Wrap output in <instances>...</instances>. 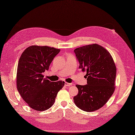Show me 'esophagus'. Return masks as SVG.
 <instances>
[{
	"instance_id": "obj_1",
	"label": "esophagus",
	"mask_w": 135,
	"mask_h": 135,
	"mask_svg": "<svg viewBox=\"0 0 135 135\" xmlns=\"http://www.w3.org/2000/svg\"><path fill=\"white\" fill-rule=\"evenodd\" d=\"M72 84H70V83H68V82H65V85L66 86H70L72 85Z\"/></svg>"
}]
</instances>
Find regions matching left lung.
I'll return each instance as SVG.
<instances>
[{
    "instance_id": "1",
    "label": "left lung",
    "mask_w": 135,
    "mask_h": 135,
    "mask_svg": "<svg viewBox=\"0 0 135 135\" xmlns=\"http://www.w3.org/2000/svg\"><path fill=\"white\" fill-rule=\"evenodd\" d=\"M79 68L86 71L87 85H76L78 94L74 97L75 105L86 112L97 110L105 104L115 90L116 66L110 53L97 44L74 50Z\"/></svg>"
}]
</instances>
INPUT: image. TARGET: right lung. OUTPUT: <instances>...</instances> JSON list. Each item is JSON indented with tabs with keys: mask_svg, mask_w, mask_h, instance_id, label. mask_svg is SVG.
<instances>
[{
	"mask_svg": "<svg viewBox=\"0 0 135 135\" xmlns=\"http://www.w3.org/2000/svg\"><path fill=\"white\" fill-rule=\"evenodd\" d=\"M60 50L47 46H31L22 53L17 72V88L30 107L36 111L50 108L59 91L64 86L62 81L50 82L42 75Z\"/></svg>",
	"mask_w": 135,
	"mask_h": 135,
	"instance_id": "right-lung-1",
	"label": "right lung"
}]
</instances>
